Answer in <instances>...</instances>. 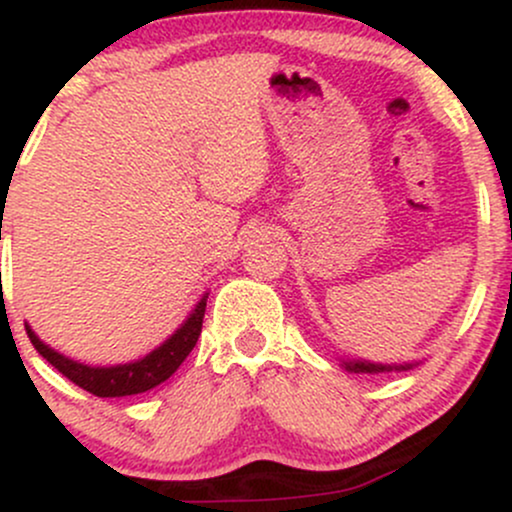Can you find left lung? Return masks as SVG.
<instances>
[{
  "mask_svg": "<svg viewBox=\"0 0 512 512\" xmlns=\"http://www.w3.org/2000/svg\"><path fill=\"white\" fill-rule=\"evenodd\" d=\"M342 366L351 373H392V370H409L414 366H419V361H411V363H373V361H363V358H342Z\"/></svg>",
  "mask_w": 512,
  "mask_h": 512,
  "instance_id": "1",
  "label": "left lung"
}]
</instances>
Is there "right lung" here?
I'll return each instance as SVG.
<instances>
[{
  "label": "right lung",
  "instance_id": "right-lung-1",
  "mask_svg": "<svg viewBox=\"0 0 512 512\" xmlns=\"http://www.w3.org/2000/svg\"><path fill=\"white\" fill-rule=\"evenodd\" d=\"M207 298L209 293H204L199 298V303L192 308V313L185 317V322L175 330L161 346H156L154 351H149L144 358L129 363H117V366H86V363L74 361V358L60 354L52 346L40 342L38 334L31 330V325L26 322V332L31 337L40 356L45 361H50L64 378L72 380L74 385L84 387L86 392L96 397H127V395H139V392L154 390L156 385H161L163 380H168L175 370L180 368V363L190 356V351L195 349L199 334H202V320L204 310H207Z\"/></svg>",
  "mask_w": 512,
  "mask_h": 512
}]
</instances>
